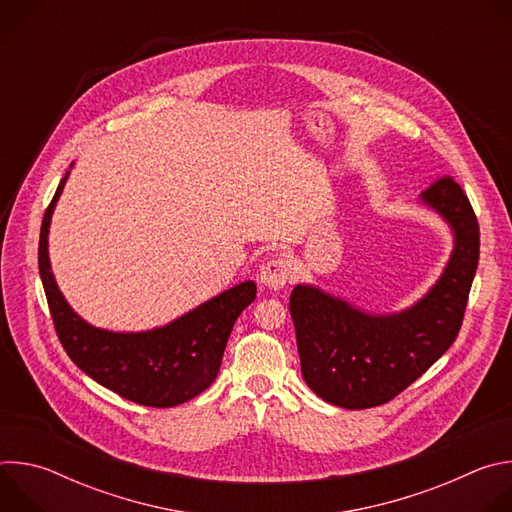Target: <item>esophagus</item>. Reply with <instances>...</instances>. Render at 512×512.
<instances>
[{
  "mask_svg": "<svg viewBox=\"0 0 512 512\" xmlns=\"http://www.w3.org/2000/svg\"><path fill=\"white\" fill-rule=\"evenodd\" d=\"M289 279V265L283 259L267 261L259 271V281L269 289H281Z\"/></svg>",
  "mask_w": 512,
  "mask_h": 512,
  "instance_id": "esophagus-1",
  "label": "esophagus"
}]
</instances>
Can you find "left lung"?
<instances>
[{
	"instance_id": "8db88e82",
	"label": "left lung",
	"mask_w": 512,
	"mask_h": 512,
	"mask_svg": "<svg viewBox=\"0 0 512 512\" xmlns=\"http://www.w3.org/2000/svg\"><path fill=\"white\" fill-rule=\"evenodd\" d=\"M440 214L454 239L450 259L413 306L367 312L348 300L298 283L289 296L302 375L326 403L369 409L391 401L454 344L480 257V229L468 196L452 178L419 194Z\"/></svg>"
}]
</instances>
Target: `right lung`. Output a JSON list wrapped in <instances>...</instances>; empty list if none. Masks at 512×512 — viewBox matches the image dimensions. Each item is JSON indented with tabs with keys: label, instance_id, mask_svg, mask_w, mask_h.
Here are the masks:
<instances>
[{
	"label": "right lung",
	"instance_id": "obj_1",
	"mask_svg": "<svg viewBox=\"0 0 512 512\" xmlns=\"http://www.w3.org/2000/svg\"><path fill=\"white\" fill-rule=\"evenodd\" d=\"M68 174L44 214L38 247L48 308L66 354L93 381L133 403L174 407L190 401L216 379L231 330L257 296L255 281H241L152 330L113 332L89 324L64 300L48 257L52 212Z\"/></svg>",
	"mask_w": 512,
	"mask_h": 512
}]
</instances>
